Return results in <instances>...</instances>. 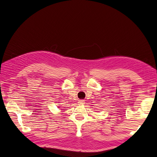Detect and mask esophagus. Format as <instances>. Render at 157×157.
<instances>
[{
	"label": "esophagus",
	"mask_w": 157,
	"mask_h": 157,
	"mask_svg": "<svg viewBox=\"0 0 157 157\" xmlns=\"http://www.w3.org/2000/svg\"><path fill=\"white\" fill-rule=\"evenodd\" d=\"M78 103L79 104H84V100H82V99H81V100H79Z\"/></svg>",
	"instance_id": "34e87169"
}]
</instances>
